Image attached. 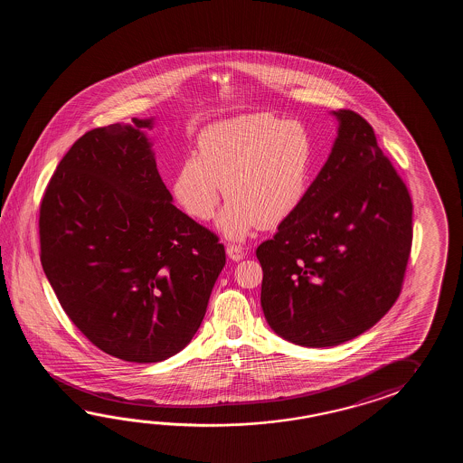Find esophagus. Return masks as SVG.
I'll use <instances>...</instances> for the list:
<instances>
[{"instance_id":"34e87169","label":"esophagus","mask_w":463,"mask_h":463,"mask_svg":"<svg viewBox=\"0 0 463 463\" xmlns=\"http://www.w3.org/2000/svg\"><path fill=\"white\" fill-rule=\"evenodd\" d=\"M227 255L233 260V261H240L245 256V250L241 246L233 245L230 243L227 245Z\"/></svg>"}]
</instances>
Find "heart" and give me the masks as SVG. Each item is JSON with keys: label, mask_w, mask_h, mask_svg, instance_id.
Returning <instances> with one entry per match:
<instances>
[{"label": "heart", "mask_w": 463, "mask_h": 463, "mask_svg": "<svg viewBox=\"0 0 463 463\" xmlns=\"http://www.w3.org/2000/svg\"><path fill=\"white\" fill-rule=\"evenodd\" d=\"M315 146L293 120L246 114L210 124L198 136L197 156L182 160L174 195L190 217L210 220L218 188L228 198L218 228L241 240L258 225L273 227L301 205L311 177Z\"/></svg>", "instance_id": "obj_1"}]
</instances>
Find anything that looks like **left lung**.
<instances>
[{"label":"left lung","instance_id":"1","mask_svg":"<svg viewBox=\"0 0 463 463\" xmlns=\"http://www.w3.org/2000/svg\"><path fill=\"white\" fill-rule=\"evenodd\" d=\"M333 116L337 137L321 172L256 250L268 325L306 347L371 329L399 298L412 245V200L374 128L349 109Z\"/></svg>","mask_w":463,"mask_h":463}]
</instances>
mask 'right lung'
<instances>
[{"mask_svg": "<svg viewBox=\"0 0 463 463\" xmlns=\"http://www.w3.org/2000/svg\"><path fill=\"white\" fill-rule=\"evenodd\" d=\"M92 128L62 157L40 208L41 263L62 309L106 354L160 363L192 341L225 248L172 203L144 130Z\"/></svg>", "mask_w": 463, "mask_h": 463, "instance_id": "add662e5", "label": "right lung"}]
</instances>
